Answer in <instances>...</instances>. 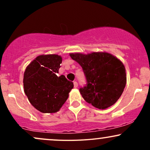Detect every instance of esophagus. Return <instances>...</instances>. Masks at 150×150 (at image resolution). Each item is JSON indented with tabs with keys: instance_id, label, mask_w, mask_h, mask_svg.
<instances>
[{
	"instance_id": "esophagus-1",
	"label": "esophagus",
	"mask_w": 150,
	"mask_h": 150,
	"mask_svg": "<svg viewBox=\"0 0 150 150\" xmlns=\"http://www.w3.org/2000/svg\"><path fill=\"white\" fill-rule=\"evenodd\" d=\"M73 84H74V87H75V88H77V86H78V84H77V82H76V81H75V82H73Z\"/></svg>"
}]
</instances>
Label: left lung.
<instances>
[{
  "label": "left lung",
  "instance_id": "1",
  "mask_svg": "<svg viewBox=\"0 0 150 150\" xmlns=\"http://www.w3.org/2000/svg\"><path fill=\"white\" fill-rule=\"evenodd\" d=\"M70 56L81 65L87 79V85L80 89L83 99L99 109L114 104L126 85L123 63L106 52L72 53Z\"/></svg>",
  "mask_w": 150,
  "mask_h": 150
}]
</instances>
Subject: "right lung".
Instances as JSON below:
<instances>
[{
    "mask_svg": "<svg viewBox=\"0 0 150 150\" xmlns=\"http://www.w3.org/2000/svg\"><path fill=\"white\" fill-rule=\"evenodd\" d=\"M62 57L40 55L24 73V91L31 104L42 113H56L66 101L73 83L63 75L58 76Z\"/></svg>",
    "mask_w": 150,
    "mask_h": 150,
    "instance_id": "right-lung-1",
    "label": "right lung"
}]
</instances>
